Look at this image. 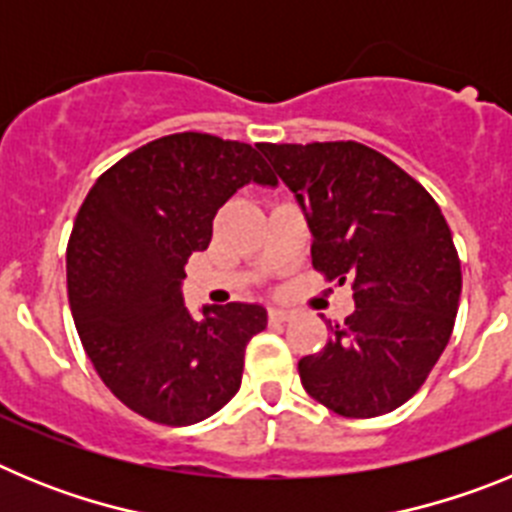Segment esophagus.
I'll use <instances>...</instances> for the list:
<instances>
[{"mask_svg":"<svg viewBox=\"0 0 512 512\" xmlns=\"http://www.w3.org/2000/svg\"><path fill=\"white\" fill-rule=\"evenodd\" d=\"M269 318L274 320V323H287V320L292 318V312H289L287 307H271Z\"/></svg>","mask_w":512,"mask_h":512,"instance_id":"1","label":"esophagus"}]
</instances>
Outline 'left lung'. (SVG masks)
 <instances>
[{
	"label": "left lung",
	"instance_id": "1",
	"mask_svg": "<svg viewBox=\"0 0 512 512\" xmlns=\"http://www.w3.org/2000/svg\"><path fill=\"white\" fill-rule=\"evenodd\" d=\"M259 151L305 212L315 271L354 287L356 310L297 364L302 387L343 418L392 413L423 387L459 310L461 261L441 207L356 140Z\"/></svg>",
	"mask_w": 512,
	"mask_h": 512
}]
</instances>
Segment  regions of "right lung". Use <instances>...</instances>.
I'll return each instance as SVG.
<instances>
[{"mask_svg":"<svg viewBox=\"0 0 512 512\" xmlns=\"http://www.w3.org/2000/svg\"><path fill=\"white\" fill-rule=\"evenodd\" d=\"M248 182L277 184L256 148L207 133L151 140L99 176L66 248L81 346L133 413L192 425L228 405L261 305L184 307V264L212 241L217 210Z\"/></svg>","mask_w":512,"mask_h":512,"instance_id":"1","label":"right lung"}]
</instances>
